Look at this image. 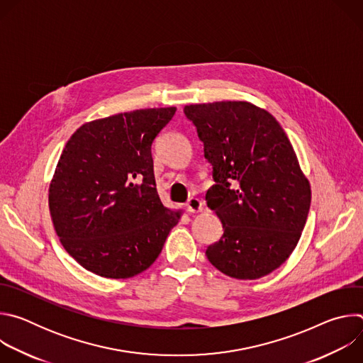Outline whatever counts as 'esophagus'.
<instances>
[{"label": "esophagus", "instance_id": "obj_1", "mask_svg": "<svg viewBox=\"0 0 363 363\" xmlns=\"http://www.w3.org/2000/svg\"><path fill=\"white\" fill-rule=\"evenodd\" d=\"M202 205H203V203H202V201H201L199 198L192 196V198H189L188 202H186V210H188L189 213L195 214V213L202 211Z\"/></svg>", "mask_w": 363, "mask_h": 363}]
</instances>
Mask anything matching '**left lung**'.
Returning a JSON list of instances; mask_svg holds the SVG:
<instances>
[{
  "instance_id": "1",
  "label": "left lung",
  "mask_w": 363,
  "mask_h": 363,
  "mask_svg": "<svg viewBox=\"0 0 363 363\" xmlns=\"http://www.w3.org/2000/svg\"><path fill=\"white\" fill-rule=\"evenodd\" d=\"M184 112L213 165L216 185L205 199L224 230L206 258L233 279L270 274L296 248L312 201L286 132L248 101L201 103Z\"/></svg>"
}]
</instances>
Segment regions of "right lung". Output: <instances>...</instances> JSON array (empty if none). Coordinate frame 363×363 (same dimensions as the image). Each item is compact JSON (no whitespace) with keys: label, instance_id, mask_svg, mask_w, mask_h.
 <instances>
[{"label":"right lung","instance_id":"add662e5","mask_svg":"<svg viewBox=\"0 0 363 363\" xmlns=\"http://www.w3.org/2000/svg\"><path fill=\"white\" fill-rule=\"evenodd\" d=\"M177 108L140 109L82 125L48 188L65 250L86 270L129 279L153 264L181 218L160 199L150 146Z\"/></svg>","mask_w":363,"mask_h":363}]
</instances>
